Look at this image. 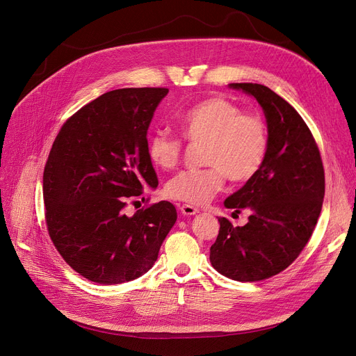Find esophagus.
<instances>
[{
  "label": "esophagus",
  "mask_w": 356,
  "mask_h": 356,
  "mask_svg": "<svg viewBox=\"0 0 356 356\" xmlns=\"http://www.w3.org/2000/svg\"><path fill=\"white\" fill-rule=\"evenodd\" d=\"M182 216H195L198 213V209L194 207V206H190V204H182L179 207Z\"/></svg>",
  "instance_id": "obj_1"
}]
</instances>
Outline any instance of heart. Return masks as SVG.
I'll use <instances>...</instances> for the list:
<instances>
[{"label": "heart", "mask_w": 356, "mask_h": 356, "mask_svg": "<svg viewBox=\"0 0 356 356\" xmlns=\"http://www.w3.org/2000/svg\"><path fill=\"white\" fill-rule=\"evenodd\" d=\"M184 138L206 143L204 169L184 171L169 179L165 191L178 201L206 204L225 187L226 177L245 182L255 177L268 152V129L262 117L243 113L225 97H211L193 106L181 118ZM184 143L179 138L156 130L147 139V155L155 166L172 169L178 165Z\"/></svg>", "instance_id": "obj_1"}]
</instances>
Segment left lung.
Returning a JSON list of instances; mask_svg holds the SVG:
<instances>
[{
	"label": "left lung",
	"instance_id": "8db88e82",
	"mask_svg": "<svg viewBox=\"0 0 356 356\" xmlns=\"http://www.w3.org/2000/svg\"><path fill=\"white\" fill-rule=\"evenodd\" d=\"M255 98L268 127V152L261 171L225 206L249 209L245 226L220 217L210 262L227 278L253 282L290 266L307 245L325 197V169L307 124L284 98L261 83H229Z\"/></svg>",
	"mask_w": 356,
	"mask_h": 356
}]
</instances>
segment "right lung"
<instances>
[{"instance_id": "right-lung-1", "label": "right lung", "mask_w": 356, "mask_h": 356, "mask_svg": "<svg viewBox=\"0 0 356 356\" xmlns=\"http://www.w3.org/2000/svg\"><path fill=\"white\" fill-rule=\"evenodd\" d=\"M168 88H122L67 118L43 172L49 236L65 262L97 284H122L158 259L177 210L159 201L133 216L126 200L156 188L147 129Z\"/></svg>"}]
</instances>
